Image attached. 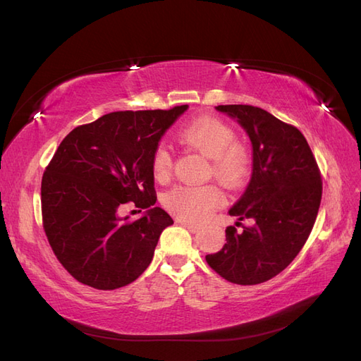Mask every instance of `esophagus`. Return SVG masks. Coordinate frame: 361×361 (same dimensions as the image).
<instances>
[{"label": "esophagus", "mask_w": 361, "mask_h": 361, "mask_svg": "<svg viewBox=\"0 0 361 361\" xmlns=\"http://www.w3.org/2000/svg\"><path fill=\"white\" fill-rule=\"evenodd\" d=\"M179 224L182 226V227H185L187 228L188 232H191V233H195V232H199V226H195V224H192V223H188V221H179Z\"/></svg>", "instance_id": "34e87169"}]
</instances>
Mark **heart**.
Returning <instances> with one entry per match:
<instances>
[{
    "mask_svg": "<svg viewBox=\"0 0 361 361\" xmlns=\"http://www.w3.org/2000/svg\"><path fill=\"white\" fill-rule=\"evenodd\" d=\"M180 143L187 145L206 158L211 159L214 176L226 187H238L244 182L250 170L248 152L235 143V133L221 120L202 117L179 129ZM152 169L157 179L169 178L171 170V155L169 149L161 145L152 158ZM224 203V195L215 185L204 187L173 188L164 197V204L174 216L182 221L200 223L206 220L216 207Z\"/></svg>",
    "mask_w": 361,
    "mask_h": 361,
    "instance_id": "obj_1",
    "label": "heart"
}]
</instances>
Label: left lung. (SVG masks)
<instances>
[{
    "label": "left lung",
    "instance_id": "left-lung-1",
    "mask_svg": "<svg viewBox=\"0 0 361 361\" xmlns=\"http://www.w3.org/2000/svg\"><path fill=\"white\" fill-rule=\"evenodd\" d=\"M215 110L235 118L251 141V179L228 214L253 224L243 232L228 226L227 243L206 262L227 281L259 285L280 274L307 241L322 197L321 173L295 126L251 105Z\"/></svg>",
    "mask_w": 361,
    "mask_h": 361
}]
</instances>
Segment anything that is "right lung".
<instances>
[{
	"instance_id": "add662e5",
	"label": "right lung",
	"mask_w": 361,
	"mask_h": 361,
	"mask_svg": "<svg viewBox=\"0 0 361 361\" xmlns=\"http://www.w3.org/2000/svg\"><path fill=\"white\" fill-rule=\"evenodd\" d=\"M188 110L116 111L75 128L42 178V218L60 264L82 285L113 290L149 267L159 235L173 224L155 206L152 158L161 137ZM134 201L147 214L118 216Z\"/></svg>"
}]
</instances>
